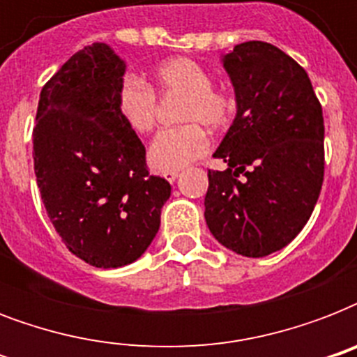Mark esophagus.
<instances>
[{"label": "esophagus", "instance_id": "34e87169", "mask_svg": "<svg viewBox=\"0 0 357 357\" xmlns=\"http://www.w3.org/2000/svg\"><path fill=\"white\" fill-rule=\"evenodd\" d=\"M178 176H179L178 170H168V172L162 174V178L167 179L168 183H174V181H176V179H178Z\"/></svg>", "mask_w": 357, "mask_h": 357}]
</instances>
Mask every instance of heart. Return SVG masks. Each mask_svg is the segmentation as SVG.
<instances>
[{
  "instance_id": "obj_1",
  "label": "heart",
  "mask_w": 357,
  "mask_h": 357,
  "mask_svg": "<svg viewBox=\"0 0 357 357\" xmlns=\"http://www.w3.org/2000/svg\"><path fill=\"white\" fill-rule=\"evenodd\" d=\"M151 81L161 96H181L178 122L155 137L148 150V161L155 170L168 172L189 167L206 155L209 137L202 126L220 129L235 113V100L222 89L213 86L211 72L189 57H174L153 68ZM116 111L133 133L146 135L155 128L157 100L150 86L128 77L116 96Z\"/></svg>"
}]
</instances>
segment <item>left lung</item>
Returning a JSON list of instances; mask_svg holds the SVG:
<instances>
[{
    "label": "left lung",
    "mask_w": 357,
    "mask_h": 357,
    "mask_svg": "<svg viewBox=\"0 0 357 357\" xmlns=\"http://www.w3.org/2000/svg\"><path fill=\"white\" fill-rule=\"evenodd\" d=\"M237 114L209 170L206 222L235 254L265 257L302 231L324 179V119L305 70L268 42L222 55ZM238 175L243 178L238 179Z\"/></svg>",
    "instance_id": "obj_1"
}]
</instances>
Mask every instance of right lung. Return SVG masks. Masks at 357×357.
<instances>
[{"label": "right lung", "mask_w": 357, "mask_h": 357, "mask_svg": "<svg viewBox=\"0 0 357 357\" xmlns=\"http://www.w3.org/2000/svg\"><path fill=\"white\" fill-rule=\"evenodd\" d=\"M126 63L103 42L74 53L40 92L33 129L36 185L66 248L98 268L144 254L170 183L116 111Z\"/></svg>", "instance_id": "right-lung-1"}]
</instances>
